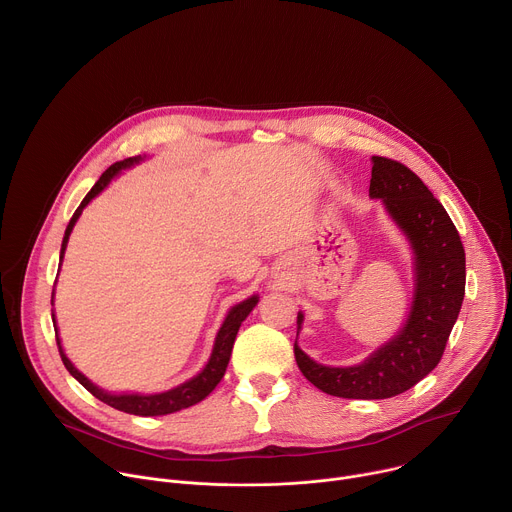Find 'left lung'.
Wrapping results in <instances>:
<instances>
[{"instance_id": "obj_1", "label": "left lung", "mask_w": 512, "mask_h": 512, "mask_svg": "<svg viewBox=\"0 0 512 512\" xmlns=\"http://www.w3.org/2000/svg\"><path fill=\"white\" fill-rule=\"evenodd\" d=\"M371 198H381L415 253V294L401 332L354 367H324L298 342L294 354L304 377L342 399H389L427 377L442 360L466 289V255L442 202L407 166L373 156ZM304 314H298V332Z\"/></svg>"}]
</instances>
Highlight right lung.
Here are the masks:
<instances>
[{"label": "right lung", "mask_w": 512, "mask_h": 512, "mask_svg": "<svg viewBox=\"0 0 512 512\" xmlns=\"http://www.w3.org/2000/svg\"><path fill=\"white\" fill-rule=\"evenodd\" d=\"M141 162L139 156L135 158H127V160H121V162H115L113 166H109L101 178L97 180V184L91 188V192L83 198L81 206L77 208V212L72 214L70 223L64 231V239H62V249H60V261H62V255H64V249H66V243H68V237H70V231L72 227H75L77 218L81 216L83 208L101 192L105 190V186L113 180V176H117L121 170L133 166ZM52 298H54V291H52ZM259 298L257 296H251L249 300L237 304L225 318L221 330H218L216 334V340H214V348H212V354H210V360L206 367L202 369V373H198L194 379L186 381L184 385L176 387V389H170L166 393H158V395H111V393H105L103 389L95 387L83 373H79L75 367H72V362L66 358L62 346H60V338H58V330H56V344H58V352H60V358L64 362L66 371L75 377L93 397H97L99 401L119 409V411H125V413H133V415H143V417H150V415H168V413H174V411H180V409H186L190 405H196L198 401H202L206 395L212 393V389L221 383V379L225 377V371H227V364H229V358H231V352H233V344H235V338H237V332L243 324V320L251 314V310L257 306ZM52 322L54 320V314H52Z\"/></svg>", "instance_id": "obj_1"}]
</instances>
